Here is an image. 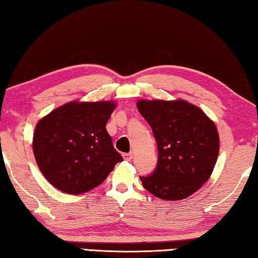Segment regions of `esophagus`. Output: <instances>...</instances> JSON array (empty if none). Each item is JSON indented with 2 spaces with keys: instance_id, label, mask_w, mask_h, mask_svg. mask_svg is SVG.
I'll return each instance as SVG.
<instances>
[{
  "instance_id": "34e87169",
  "label": "esophagus",
  "mask_w": 258,
  "mask_h": 258,
  "mask_svg": "<svg viewBox=\"0 0 258 258\" xmlns=\"http://www.w3.org/2000/svg\"><path fill=\"white\" fill-rule=\"evenodd\" d=\"M133 157H134L133 153H124V154H123V159L126 160V161H132Z\"/></svg>"
}]
</instances>
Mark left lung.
<instances>
[{"label": "left lung", "instance_id": "1", "mask_svg": "<svg viewBox=\"0 0 258 258\" xmlns=\"http://www.w3.org/2000/svg\"><path fill=\"white\" fill-rule=\"evenodd\" d=\"M137 107L151 125L157 164L144 188L165 201L183 200L209 180L219 155V134L201 108L186 101H139Z\"/></svg>", "mask_w": 258, "mask_h": 258}]
</instances>
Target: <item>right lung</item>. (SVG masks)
I'll return each instance as SVG.
<instances>
[{
    "instance_id": "1",
    "label": "right lung",
    "mask_w": 258,
    "mask_h": 258,
    "mask_svg": "<svg viewBox=\"0 0 258 258\" xmlns=\"http://www.w3.org/2000/svg\"><path fill=\"white\" fill-rule=\"evenodd\" d=\"M114 108L112 102H71L36 125V162L58 190L72 195L92 190L123 161L105 128Z\"/></svg>"
}]
</instances>
